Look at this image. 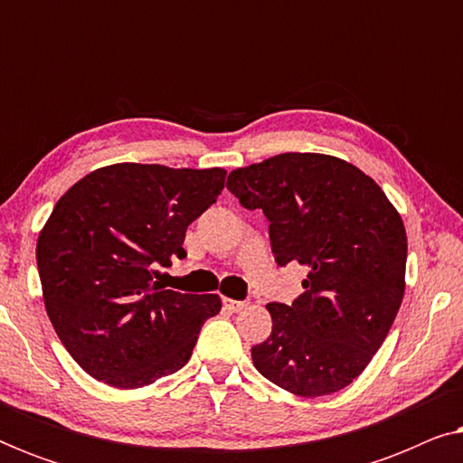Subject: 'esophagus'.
I'll return each mask as SVG.
<instances>
[{
	"label": "esophagus",
	"instance_id": "1",
	"mask_svg": "<svg viewBox=\"0 0 463 463\" xmlns=\"http://www.w3.org/2000/svg\"><path fill=\"white\" fill-rule=\"evenodd\" d=\"M223 306L230 309V312H242V309L246 307V303L244 301H236V299H223Z\"/></svg>",
	"mask_w": 463,
	"mask_h": 463
}]
</instances>
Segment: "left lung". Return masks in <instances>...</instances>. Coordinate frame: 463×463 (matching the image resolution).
Here are the masks:
<instances>
[{
  "label": "left lung",
  "mask_w": 463,
  "mask_h": 463,
  "mask_svg": "<svg viewBox=\"0 0 463 463\" xmlns=\"http://www.w3.org/2000/svg\"><path fill=\"white\" fill-rule=\"evenodd\" d=\"M227 189L261 208L278 265L307 268L293 306L268 303L255 369L303 398L344 390L388 337L404 295L407 232L382 187L325 154H280L232 170Z\"/></svg>",
  "instance_id": "obj_1"
}]
</instances>
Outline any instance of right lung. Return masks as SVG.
Here are the masks:
<instances>
[{"label":"right lung","instance_id":"1","mask_svg":"<svg viewBox=\"0 0 463 463\" xmlns=\"http://www.w3.org/2000/svg\"><path fill=\"white\" fill-rule=\"evenodd\" d=\"M223 168L122 162L67 189L37 238L43 306L88 375L135 390L179 371L219 295H187L154 278L183 249L225 185Z\"/></svg>","mask_w":463,"mask_h":463}]
</instances>
